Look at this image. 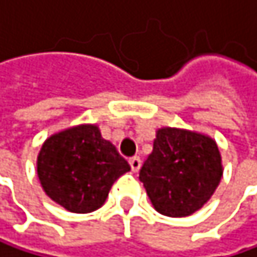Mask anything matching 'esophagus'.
<instances>
[{
  "instance_id": "34e87169",
  "label": "esophagus",
  "mask_w": 257,
  "mask_h": 257,
  "mask_svg": "<svg viewBox=\"0 0 257 257\" xmlns=\"http://www.w3.org/2000/svg\"><path fill=\"white\" fill-rule=\"evenodd\" d=\"M130 165H131V170H133L134 173H137V171L140 170V166H142L140 157H131V159H130Z\"/></svg>"
}]
</instances>
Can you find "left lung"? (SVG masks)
<instances>
[{
    "mask_svg": "<svg viewBox=\"0 0 257 257\" xmlns=\"http://www.w3.org/2000/svg\"><path fill=\"white\" fill-rule=\"evenodd\" d=\"M222 173L220 153L213 139L177 127H162L139 179L160 214L185 217L210 200Z\"/></svg>",
    "mask_w": 257,
    "mask_h": 257,
    "instance_id": "1",
    "label": "left lung"
}]
</instances>
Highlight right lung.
Instances as JSON below:
<instances>
[{
    "mask_svg": "<svg viewBox=\"0 0 257 257\" xmlns=\"http://www.w3.org/2000/svg\"><path fill=\"white\" fill-rule=\"evenodd\" d=\"M130 170V163L101 137L95 124H80L51 136L37 160L44 193L71 213L98 210L112 183Z\"/></svg>",
    "mask_w": 257,
    "mask_h": 257,
    "instance_id": "1",
    "label": "right lung"
}]
</instances>
